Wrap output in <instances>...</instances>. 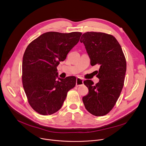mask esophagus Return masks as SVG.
Masks as SVG:
<instances>
[{"label": "esophagus", "mask_w": 146, "mask_h": 146, "mask_svg": "<svg viewBox=\"0 0 146 146\" xmlns=\"http://www.w3.org/2000/svg\"><path fill=\"white\" fill-rule=\"evenodd\" d=\"M84 84V81L82 79H81L80 78H77L76 79V85L77 86H82Z\"/></svg>", "instance_id": "34e87169"}]
</instances>
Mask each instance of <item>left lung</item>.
Returning <instances> with one entry per match:
<instances>
[{
  "label": "left lung",
  "instance_id": "1",
  "mask_svg": "<svg viewBox=\"0 0 146 146\" xmlns=\"http://www.w3.org/2000/svg\"><path fill=\"white\" fill-rule=\"evenodd\" d=\"M84 43L91 60V64L100 66L96 85L91 80L84 82L89 93L82 98L86 109L96 116L109 113L116 104L124 85L126 70L125 56L116 38L101 32L82 35Z\"/></svg>",
  "mask_w": 146,
  "mask_h": 146
}]
</instances>
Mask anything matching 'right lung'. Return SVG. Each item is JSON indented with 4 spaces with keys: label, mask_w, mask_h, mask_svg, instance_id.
I'll return each instance as SVG.
<instances>
[{
    "label": "right lung",
    "mask_w": 146,
    "mask_h": 146,
    "mask_svg": "<svg viewBox=\"0 0 146 146\" xmlns=\"http://www.w3.org/2000/svg\"><path fill=\"white\" fill-rule=\"evenodd\" d=\"M80 32L62 33L50 31L31 42L25 50L22 64V81L28 102L42 115L58 111L67 92L76 84V78L58 77L57 67L79 42Z\"/></svg>",
    "instance_id": "1"
}]
</instances>
